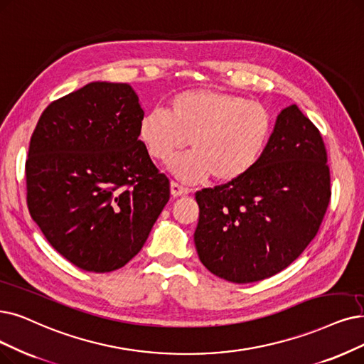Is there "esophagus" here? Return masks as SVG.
<instances>
[{"label": "esophagus", "mask_w": 364, "mask_h": 364, "mask_svg": "<svg viewBox=\"0 0 364 364\" xmlns=\"http://www.w3.org/2000/svg\"><path fill=\"white\" fill-rule=\"evenodd\" d=\"M170 190H171L173 197H181V196H186L188 193H190L188 188L179 185L178 182H174V181H171V183H170Z\"/></svg>", "instance_id": "1"}]
</instances>
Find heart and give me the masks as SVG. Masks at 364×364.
<instances>
[{
	"label": "heart",
	"mask_w": 364,
	"mask_h": 364,
	"mask_svg": "<svg viewBox=\"0 0 364 364\" xmlns=\"http://www.w3.org/2000/svg\"><path fill=\"white\" fill-rule=\"evenodd\" d=\"M272 132L263 105L210 90L183 91L168 101L167 110L152 109L139 122V137L155 159L185 149L191 140L193 152L168 164L186 182L210 174L218 182L242 179L261 161Z\"/></svg>",
	"instance_id": "heart-1"
}]
</instances>
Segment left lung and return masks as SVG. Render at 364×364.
I'll list each match as a JSON object with an SVG mask.
<instances>
[{
  "mask_svg": "<svg viewBox=\"0 0 364 364\" xmlns=\"http://www.w3.org/2000/svg\"><path fill=\"white\" fill-rule=\"evenodd\" d=\"M330 196L324 140L296 105L288 106L251 173L196 193L200 261L235 284L270 278L316 236Z\"/></svg>",
  "mask_w": 364,
  "mask_h": 364,
  "instance_id": "1",
  "label": "left lung"
}]
</instances>
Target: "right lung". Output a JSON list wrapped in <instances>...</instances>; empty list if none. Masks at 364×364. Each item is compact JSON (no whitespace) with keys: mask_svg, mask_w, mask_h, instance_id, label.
Masks as SVG:
<instances>
[{"mask_svg":"<svg viewBox=\"0 0 364 364\" xmlns=\"http://www.w3.org/2000/svg\"><path fill=\"white\" fill-rule=\"evenodd\" d=\"M143 114L129 85L92 82L50 103L31 136L28 209L82 270L125 266L170 198L168 178L139 140Z\"/></svg>","mask_w":364,"mask_h":364,"instance_id":"obj_1","label":"right lung"}]
</instances>
